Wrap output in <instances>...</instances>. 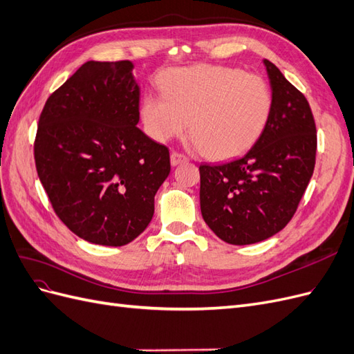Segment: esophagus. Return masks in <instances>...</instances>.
Masks as SVG:
<instances>
[{"instance_id": "34e87169", "label": "esophagus", "mask_w": 354, "mask_h": 354, "mask_svg": "<svg viewBox=\"0 0 354 354\" xmlns=\"http://www.w3.org/2000/svg\"><path fill=\"white\" fill-rule=\"evenodd\" d=\"M186 160H187V158L185 155H181L178 152L171 153V165H173V167H176V165H178L181 162H186Z\"/></svg>"}]
</instances>
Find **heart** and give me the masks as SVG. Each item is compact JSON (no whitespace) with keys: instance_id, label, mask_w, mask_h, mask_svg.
I'll return each mask as SVG.
<instances>
[{"instance_id":"obj_1","label":"heart","mask_w":354,"mask_h":354,"mask_svg":"<svg viewBox=\"0 0 354 354\" xmlns=\"http://www.w3.org/2000/svg\"><path fill=\"white\" fill-rule=\"evenodd\" d=\"M162 94L143 100L147 134L164 143L187 128L201 152L212 159L243 153L259 140L273 109L272 90L259 75L199 65L162 77Z\"/></svg>"}]
</instances>
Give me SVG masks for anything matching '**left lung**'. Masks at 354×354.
<instances>
[{
	"mask_svg": "<svg viewBox=\"0 0 354 354\" xmlns=\"http://www.w3.org/2000/svg\"><path fill=\"white\" fill-rule=\"evenodd\" d=\"M273 109L263 134L230 162L199 167L201 212L232 245L261 242L294 217L316 162V124L308 102L272 62Z\"/></svg>",
	"mask_w": 354,
	"mask_h": 354,
	"instance_id": "left-lung-1",
	"label": "left lung"
}]
</instances>
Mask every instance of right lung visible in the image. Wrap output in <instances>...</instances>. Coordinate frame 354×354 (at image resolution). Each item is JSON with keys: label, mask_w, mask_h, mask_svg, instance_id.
<instances>
[{"label": "right lung", "mask_w": 354, "mask_h": 354, "mask_svg": "<svg viewBox=\"0 0 354 354\" xmlns=\"http://www.w3.org/2000/svg\"><path fill=\"white\" fill-rule=\"evenodd\" d=\"M133 63L90 60L53 93L38 121L37 173L51 207L81 239L122 246L151 223L169 151L137 127Z\"/></svg>", "instance_id": "add662e5"}]
</instances>
